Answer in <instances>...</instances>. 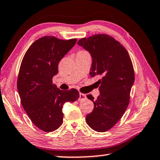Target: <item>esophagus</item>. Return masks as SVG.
<instances>
[{"label":"esophagus","mask_w":160,"mask_h":160,"mask_svg":"<svg viewBox=\"0 0 160 160\" xmlns=\"http://www.w3.org/2000/svg\"><path fill=\"white\" fill-rule=\"evenodd\" d=\"M85 99H86V94H82V93H80V97H79V99H78V100H79V101H82V100Z\"/></svg>","instance_id":"1"}]
</instances>
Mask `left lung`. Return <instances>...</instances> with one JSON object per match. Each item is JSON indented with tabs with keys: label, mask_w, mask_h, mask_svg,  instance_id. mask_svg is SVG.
Wrapping results in <instances>:
<instances>
[{
	"label": "left lung",
	"mask_w": 160,
	"mask_h": 160,
	"mask_svg": "<svg viewBox=\"0 0 160 160\" xmlns=\"http://www.w3.org/2000/svg\"><path fill=\"white\" fill-rule=\"evenodd\" d=\"M92 58L90 76L99 75L100 95L94 100V109L86 116L92 129L105 132L114 126L122 117L130 102V94L135 80L131 57L120 42L106 34H94L78 42Z\"/></svg>",
	"instance_id": "left-lung-1"
}]
</instances>
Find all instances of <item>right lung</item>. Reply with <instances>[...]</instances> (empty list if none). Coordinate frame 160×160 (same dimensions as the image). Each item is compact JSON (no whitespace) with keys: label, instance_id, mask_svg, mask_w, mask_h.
Listing matches in <instances>:
<instances>
[{"label":"right lung","instance_id":"add662e5","mask_svg":"<svg viewBox=\"0 0 160 160\" xmlns=\"http://www.w3.org/2000/svg\"><path fill=\"white\" fill-rule=\"evenodd\" d=\"M76 42L43 37L29 47L22 61L17 81L22 106L32 122L44 132L58 129L63 123V104L79 98L77 90H61L52 81L59 62Z\"/></svg>","mask_w":160,"mask_h":160}]
</instances>
